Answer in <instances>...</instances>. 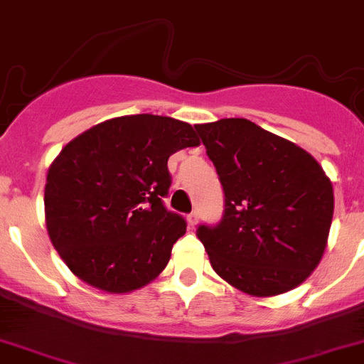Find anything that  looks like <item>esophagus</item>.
<instances>
[{
    "mask_svg": "<svg viewBox=\"0 0 364 364\" xmlns=\"http://www.w3.org/2000/svg\"><path fill=\"white\" fill-rule=\"evenodd\" d=\"M198 217H199V213H198V210H193V212H190L188 213V217H186V220H188V224L190 226H196V224H198Z\"/></svg>",
    "mask_w": 364,
    "mask_h": 364,
    "instance_id": "obj_1",
    "label": "esophagus"
}]
</instances>
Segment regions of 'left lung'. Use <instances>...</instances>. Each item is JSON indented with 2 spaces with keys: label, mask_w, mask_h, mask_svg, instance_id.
<instances>
[{
  "label": "left lung",
  "mask_w": 364,
  "mask_h": 364,
  "mask_svg": "<svg viewBox=\"0 0 364 364\" xmlns=\"http://www.w3.org/2000/svg\"><path fill=\"white\" fill-rule=\"evenodd\" d=\"M224 192L217 224H199L213 271L251 296L300 285L327 246L334 192L320 163L246 118L193 125Z\"/></svg>",
  "instance_id": "obj_1"
}]
</instances>
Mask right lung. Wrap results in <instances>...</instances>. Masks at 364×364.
I'll return each mask as SVG.
<instances>
[{
    "mask_svg": "<svg viewBox=\"0 0 364 364\" xmlns=\"http://www.w3.org/2000/svg\"><path fill=\"white\" fill-rule=\"evenodd\" d=\"M199 145L192 125L158 114L102 122L52 163L44 188L46 228L80 280L129 293L165 269L186 220L166 210L168 156Z\"/></svg>",
    "mask_w": 364,
    "mask_h": 364,
    "instance_id": "obj_1",
    "label": "right lung"
}]
</instances>
